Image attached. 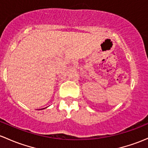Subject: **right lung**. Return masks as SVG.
I'll return each instance as SVG.
<instances>
[{"mask_svg":"<svg viewBox=\"0 0 148 148\" xmlns=\"http://www.w3.org/2000/svg\"><path fill=\"white\" fill-rule=\"evenodd\" d=\"M43 109H44V108H43Z\"/></svg>","mask_w":148,"mask_h":148,"instance_id":"1","label":"right lung"}]
</instances>
